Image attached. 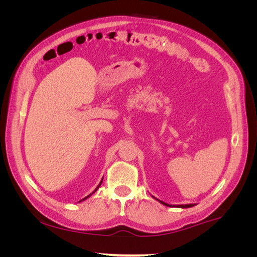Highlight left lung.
<instances>
[{
	"label": "left lung",
	"instance_id": "1",
	"mask_svg": "<svg viewBox=\"0 0 257 257\" xmlns=\"http://www.w3.org/2000/svg\"><path fill=\"white\" fill-rule=\"evenodd\" d=\"M154 199H157L158 201H160L161 204H163V205H165V206H167V207H172V205H169V204H166V203H164V201H162V200H160V199H158V198H155L154 196H152ZM194 206V204H190V205H178V206H175V207H178V208H191V207H193ZM174 207V206H173Z\"/></svg>",
	"mask_w": 257,
	"mask_h": 257
}]
</instances>
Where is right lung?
Returning <instances> with one entry per match:
<instances>
[{"instance_id":"obj_1","label":"right lung","mask_w":257,"mask_h":257,"mask_svg":"<svg viewBox=\"0 0 257 257\" xmlns=\"http://www.w3.org/2000/svg\"><path fill=\"white\" fill-rule=\"evenodd\" d=\"M102 182H103V180H102V181H100V182H99V184H98V185H97V186H96V189H95V190H94V191H93V192H92V193H91V194H90V195H88V196H85V197H84V198H82V199H81V200H79V203H80V201H82V200H85V199H87V198H89V197H90V196H91V195H92V194H94V193H95V192H96V191H97V190H98V188H99V186H100V184H102Z\"/></svg>"}]
</instances>
